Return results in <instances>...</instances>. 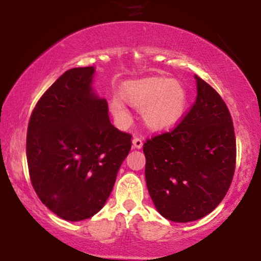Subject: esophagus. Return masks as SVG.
Here are the masks:
<instances>
[{
  "mask_svg": "<svg viewBox=\"0 0 261 261\" xmlns=\"http://www.w3.org/2000/svg\"><path fill=\"white\" fill-rule=\"evenodd\" d=\"M132 142H133V148H137V149H140L142 147V145H144L142 139L138 138V137H135Z\"/></svg>",
  "mask_w": 261,
  "mask_h": 261,
  "instance_id": "obj_1",
  "label": "esophagus"
}]
</instances>
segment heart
<instances>
[{
	"label": "heart",
	"instance_id": "heart-1",
	"mask_svg": "<svg viewBox=\"0 0 261 261\" xmlns=\"http://www.w3.org/2000/svg\"><path fill=\"white\" fill-rule=\"evenodd\" d=\"M120 95L133 108L141 109L142 122L154 132L173 127L179 122L187 109V89L179 81L169 77H149L128 82L121 88ZM122 100L119 96H113L109 101V109L117 122L127 124L130 121V114Z\"/></svg>",
	"mask_w": 261,
	"mask_h": 261
}]
</instances>
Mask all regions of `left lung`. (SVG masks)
<instances>
[{
	"instance_id": "obj_1",
	"label": "left lung",
	"mask_w": 261,
	"mask_h": 261,
	"mask_svg": "<svg viewBox=\"0 0 261 261\" xmlns=\"http://www.w3.org/2000/svg\"><path fill=\"white\" fill-rule=\"evenodd\" d=\"M197 98L170 133L144 144L146 184L156 210L173 222H190L220 204L234 176L233 121L221 96L195 74Z\"/></svg>"
}]
</instances>
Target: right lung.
I'll return each mask as SVG.
<instances>
[{
  "mask_svg": "<svg viewBox=\"0 0 261 261\" xmlns=\"http://www.w3.org/2000/svg\"><path fill=\"white\" fill-rule=\"evenodd\" d=\"M94 74V66L64 72L28 123L32 185L52 213L72 222L103 208L132 147V135L110 123L108 103L92 88Z\"/></svg>",
  "mask_w": 261,
  "mask_h": 261,
  "instance_id": "obj_1",
  "label": "right lung"
}]
</instances>
